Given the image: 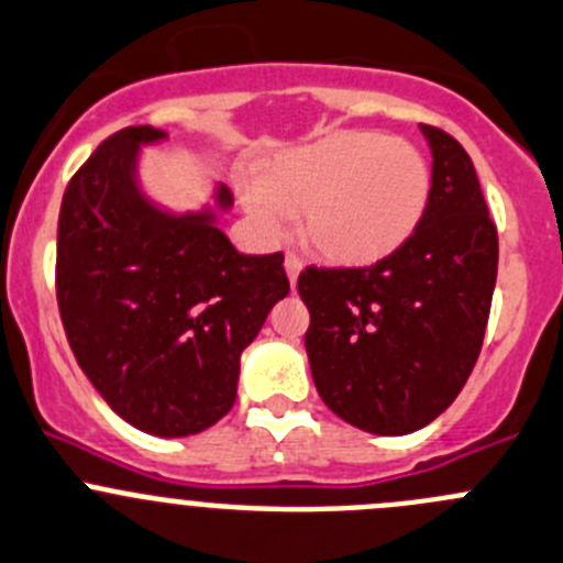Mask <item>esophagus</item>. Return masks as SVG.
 <instances>
[{
  "label": "esophagus",
  "instance_id": "1",
  "mask_svg": "<svg viewBox=\"0 0 563 563\" xmlns=\"http://www.w3.org/2000/svg\"><path fill=\"white\" fill-rule=\"evenodd\" d=\"M285 267H287V276H290V285H296V282H298V273L303 271V260L296 254V251H287Z\"/></svg>",
  "mask_w": 563,
  "mask_h": 563
}]
</instances>
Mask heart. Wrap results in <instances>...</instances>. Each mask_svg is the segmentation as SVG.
Returning <instances> with one entry per match:
<instances>
[{
    "label": "heart",
    "instance_id": "b5f03b06",
    "mask_svg": "<svg viewBox=\"0 0 563 563\" xmlns=\"http://www.w3.org/2000/svg\"><path fill=\"white\" fill-rule=\"evenodd\" d=\"M431 187V163L415 143L384 132H331L267 159L249 207L271 229L301 212L314 254L367 267L415 238Z\"/></svg>",
    "mask_w": 563,
    "mask_h": 563
}]
</instances>
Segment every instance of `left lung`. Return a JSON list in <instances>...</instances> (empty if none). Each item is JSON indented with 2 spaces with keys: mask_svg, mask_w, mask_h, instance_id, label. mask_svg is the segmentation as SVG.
<instances>
[{
  "mask_svg": "<svg viewBox=\"0 0 563 563\" xmlns=\"http://www.w3.org/2000/svg\"><path fill=\"white\" fill-rule=\"evenodd\" d=\"M431 205L415 238L367 267L309 265V367L323 404L351 426L400 437L437 420L467 384L492 309L497 227L473 159L439 126Z\"/></svg>",
  "mask_w": 563,
  "mask_h": 563,
  "instance_id": "left-lung-1",
  "label": "left lung"
}]
</instances>
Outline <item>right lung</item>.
Listing matches in <instances>:
<instances>
[{
	"label": "right lung",
	"instance_id": "1",
	"mask_svg": "<svg viewBox=\"0 0 563 563\" xmlns=\"http://www.w3.org/2000/svg\"><path fill=\"white\" fill-rule=\"evenodd\" d=\"M165 132L126 126L63 192L55 290L79 367L115 415L157 437L210 428L238 398L240 353L290 292L285 254H240L212 216L146 205L132 163ZM218 201L232 205V192Z\"/></svg>",
	"mask_w": 563,
	"mask_h": 563
}]
</instances>
